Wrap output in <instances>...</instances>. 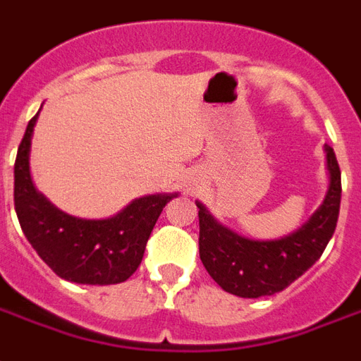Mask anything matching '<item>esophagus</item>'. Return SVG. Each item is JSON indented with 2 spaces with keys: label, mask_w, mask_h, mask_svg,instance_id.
<instances>
[{
  "label": "esophagus",
  "mask_w": 361,
  "mask_h": 361,
  "mask_svg": "<svg viewBox=\"0 0 361 361\" xmlns=\"http://www.w3.org/2000/svg\"><path fill=\"white\" fill-rule=\"evenodd\" d=\"M188 186H190V188H192V184H188ZM190 188H188V190H190Z\"/></svg>",
  "instance_id": "esophagus-1"
}]
</instances>
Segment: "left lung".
I'll return each mask as SVG.
<instances>
[{"mask_svg": "<svg viewBox=\"0 0 361 361\" xmlns=\"http://www.w3.org/2000/svg\"><path fill=\"white\" fill-rule=\"evenodd\" d=\"M327 190L319 207L291 234L276 240H253L224 226L202 202L200 259L209 276L226 291L243 299H259L291 286L318 261L337 226L341 207V171L335 152L324 146Z\"/></svg>", "mask_w": 361, "mask_h": 361, "instance_id": "8db88e82", "label": "left lung"}]
</instances>
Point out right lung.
Masks as SVG:
<instances>
[{
  "label": "right lung",
  "instance_id": "obj_1",
  "mask_svg": "<svg viewBox=\"0 0 361 361\" xmlns=\"http://www.w3.org/2000/svg\"><path fill=\"white\" fill-rule=\"evenodd\" d=\"M39 112L30 119L16 152L15 211L20 228L62 280L87 286L121 283L139 268L158 216L178 192L137 197L106 219L68 215L37 190L32 178L30 150Z\"/></svg>",
  "mask_w": 361,
  "mask_h": 361
}]
</instances>
